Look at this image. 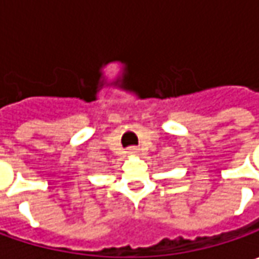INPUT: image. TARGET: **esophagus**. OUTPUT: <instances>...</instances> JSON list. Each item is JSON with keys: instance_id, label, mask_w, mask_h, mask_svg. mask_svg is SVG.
Here are the masks:
<instances>
[{"instance_id": "1", "label": "esophagus", "mask_w": 259, "mask_h": 259, "mask_svg": "<svg viewBox=\"0 0 259 259\" xmlns=\"http://www.w3.org/2000/svg\"><path fill=\"white\" fill-rule=\"evenodd\" d=\"M130 155H137L138 153V148H135V147H131V148H128V151H126Z\"/></svg>"}]
</instances>
